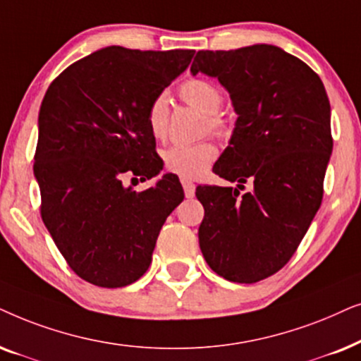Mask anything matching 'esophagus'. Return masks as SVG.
Masks as SVG:
<instances>
[{
  "label": "esophagus",
  "instance_id": "obj_1",
  "mask_svg": "<svg viewBox=\"0 0 361 361\" xmlns=\"http://www.w3.org/2000/svg\"><path fill=\"white\" fill-rule=\"evenodd\" d=\"M181 185H183L186 198H193L195 191H196V186H195L193 181L188 180V178H181Z\"/></svg>",
  "mask_w": 361,
  "mask_h": 361
}]
</instances>
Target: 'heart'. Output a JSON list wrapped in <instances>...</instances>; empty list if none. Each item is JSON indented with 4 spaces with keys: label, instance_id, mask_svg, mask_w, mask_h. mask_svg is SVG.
<instances>
[{
    "label": "heart",
    "instance_id": "obj_1",
    "mask_svg": "<svg viewBox=\"0 0 361 361\" xmlns=\"http://www.w3.org/2000/svg\"><path fill=\"white\" fill-rule=\"evenodd\" d=\"M180 97L191 107L198 109L206 117V128L218 137L229 133V120L221 112L223 92L211 80L193 77L180 85ZM170 120V102L166 94H157L145 110V122L152 137L157 140L166 137ZM218 158V148L211 142H200L193 145H173L163 155L166 170L183 178H198L213 165Z\"/></svg>",
    "mask_w": 361,
    "mask_h": 361
}]
</instances>
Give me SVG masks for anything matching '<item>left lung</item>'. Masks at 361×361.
I'll return each mask as SVG.
<instances>
[{"instance_id": "1", "label": "left lung", "mask_w": 361, "mask_h": 361, "mask_svg": "<svg viewBox=\"0 0 361 361\" xmlns=\"http://www.w3.org/2000/svg\"><path fill=\"white\" fill-rule=\"evenodd\" d=\"M191 72L218 77L239 115L213 168L238 188H196L201 252L226 281L252 284L290 261L320 208L334 148L329 97L304 61L271 44L198 51ZM247 180L253 190L241 195Z\"/></svg>"}]
</instances>
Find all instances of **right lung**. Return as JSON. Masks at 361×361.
I'll use <instances>...</instances> for the list:
<instances>
[{
    "instance_id": "obj_1",
    "label": "right lung",
    "mask_w": 361,
    "mask_h": 361,
    "mask_svg": "<svg viewBox=\"0 0 361 361\" xmlns=\"http://www.w3.org/2000/svg\"><path fill=\"white\" fill-rule=\"evenodd\" d=\"M193 49L110 46L52 80L39 109L35 176L41 218L66 262L99 287H125L152 262L168 216L185 198L176 175L140 193L163 168L145 110L190 66Z\"/></svg>"
}]
</instances>
